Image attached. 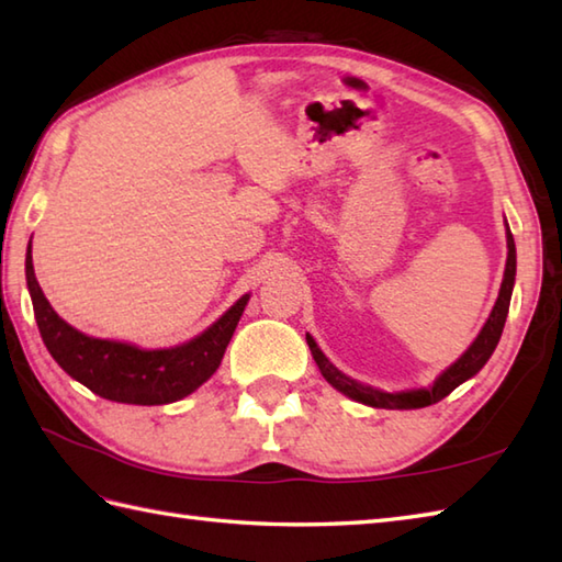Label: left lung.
<instances>
[{
	"label": "left lung",
	"instance_id": "1",
	"mask_svg": "<svg viewBox=\"0 0 562 562\" xmlns=\"http://www.w3.org/2000/svg\"><path fill=\"white\" fill-rule=\"evenodd\" d=\"M515 272H517V250H515V238H512V232L507 226V268H505V280H503V288H499V296L495 302L493 314L485 321L483 330L479 333V338L473 340L471 348L465 350L459 360L453 362L429 389L384 393V391H376L372 386H362V384H357L355 379L338 372V369L326 360V355L318 350V345L314 342L312 336H306V342H308V348H312V355L321 369V374L326 376L330 386L342 391L345 396H350L364 405H372V408H391V411L393 408H398V411L425 408V405H432V403H439L441 398H447L453 389L463 384L465 379H471L473 374H479L483 364L491 360V355L497 348L499 336H503V328H505V321H507L512 288H515Z\"/></svg>",
	"mask_w": 562,
	"mask_h": 562
}]
</instances>
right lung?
Segmentation results:
<instances>
[{
    "mask_svg": "<svg viewBox=\"0 0 562 562\" xmlns=\"http://www.w3.org/2000/svg\"><path fill=\"white\" fill-rule=\"evenodd\" d=\"M26 280L41 338L53 360L101 398L133 405H164L193 393L217 372L248 294L202 336L171 350H139L135 345L89 338L59 318L33 272L31 246Z\"/></svg>",
    "mask_w": 562,
    "mask_h": 562,
    "instance_id": "add662e5",
    "label": "right lung"
}]
</instances>
